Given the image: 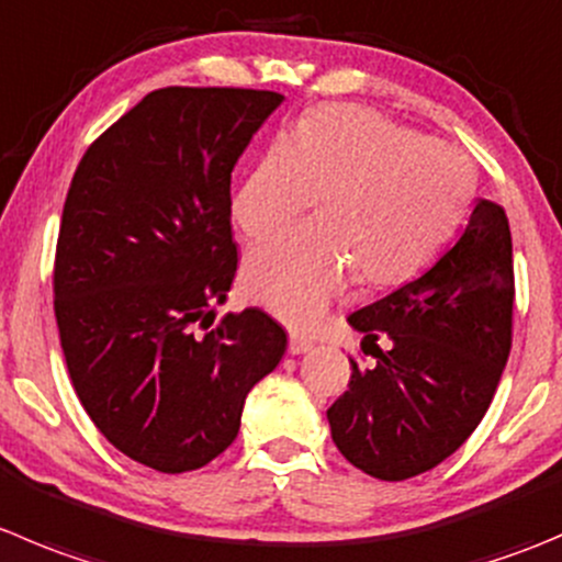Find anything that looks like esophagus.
<instances>
[{
    "mask_svg": "<svg viewBox=\"0 0 562 562\" xmlns=\"http://www.w3.org/2000/svg\"><path fill=\"white\" fill-rule=\"evenodd\" d=\"M288 351H291L293 357L313 351V340H307V337H302V335H296V331H293L291 340H288Z\"/></svg>",
    "mask_w": 562,
    "mask_h": 562,
    "instance_id": "34e87169",
    "label": "esophagus"
}]
</instances>
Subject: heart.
I'll list each match as a JSON object with an SVG mask.
<instances>
[{"label":"heart","mask_w":562,"mask_h":562,"mask_svg":"<svg viewBox=\"0 0 562 562\" xmlns=\"http://www.w3.org/2000/svg\"><path fill=\"white\" fill-rule=\"evenodd\" d=\"M475 192L472 161L362 106L304 114L244 176L233 220L247 236L277 231L318 200L324 216L258 244L244 285L291 326H313L357 271L381 288L426 269Z\"/></svg>","instance_id":"obj_1"}]
</instances>
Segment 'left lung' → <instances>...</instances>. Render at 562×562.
I'll return each mask as SVG.
<instances>
[{
	"label": "left lung",
	"mask_w": 562,
	"mask_h": 562,
	"mask_svg": "<svg viewBox=\"0 0 562 562\" xmlns=\"http://www.w3.org/2000/svg\"><path fill=\"white\" fill-rule=\"evenodd\" d=\"M514 247L508 216L477 200L459 241L423 277L348 315L362 346L379 334L373 368L326 412L337 450L379 481L434 470L470 439L510 353Z\"/></svg>",
	"instance_id": "left-lung-1"
}]
</instances>
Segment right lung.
<instances>
[{"instance_id":"obj_1","label":"right lung","mask_w":562,"mask_h":562,"mask_svg":"<svg viewBox=\"0 0 562 562\" xmlns=\"http://www.w3.org/2000/svg\"><path fill=\"white\" fill-rule=\"evenodd\" d=\"M285 95L165 87L81 156L54 263L65 364L98 431L156 472L200 470L241 428L244 401L288 335L227 313L238 269L231 176Z\"/></svg>"}]
</instances>
